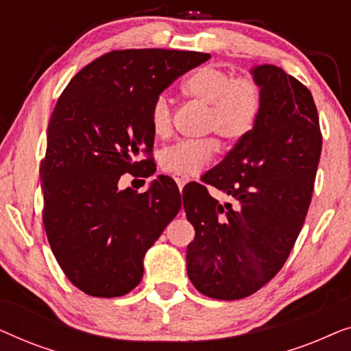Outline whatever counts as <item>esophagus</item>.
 <instances>
[{
    "instance_id": "esophagus-1",
    "label": "esophagus",
    "mask_w": 351,
    "mask_h": 351,
    "mask_svg": "<svg viewBox=\"0 0 351 351\" xmlns=\"http://www.w3.org/2000/svg\"><path fill=\"white\" fill-rule=\"evenodd\" d=\"M174 180H176L177 186H179V190L184 189L186 182H189V179H186V177H182V176H174Z\"/></svg>"
}]
</instances>
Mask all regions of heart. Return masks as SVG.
<instances>
[{"label":"heart","instance_id":"1","mask_svg":"<svg viewBox=\"0 0 351 351\" xmlns=\"http://www.w3.org/2000/svg\"><path fill=\"white\" fill-rule=\"evenodd\" d=\"M190 99L209 107L206 131L220 137L238 141L256 126L262 110V88L254 78H237L232 71L206 65L195 70L182 86ZM150 126L156 137H165L172 128V102L166 94L156 95L150 107ZM215 138L182 141L165 148L160 165L172 174L190 177L199 174L213 161L217 152Z\"/></svg>","mask_w":351,"mask_h":351}]
</instances>
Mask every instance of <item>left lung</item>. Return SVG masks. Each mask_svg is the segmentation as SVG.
I'll list each match as a JSON object with an SVG mask.
<instances>
[{"mask_svg":"<svg viewBox=\"0 0 351 351\" xmlns=\"http://www.w3.org/2000/svg\"><path fill=\"white\" fill-rule=\"evenodd\" d=\"M262 88L256 126L203 177L227 195L186 185L184 209L195 227L186 273L201 294L237 300L265 286L289 257L313 193L321 156L313 95L280 66L251 69Z\"/></svg>","mask_w":351,"mask_h":351,"instance_id":"left-lung-1","label":"left lung"}]
</instances>
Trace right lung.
I'll use <instances>...</instances> for the list:
<instances>
[{"label":"right lung","mask_w":351,"mask_h":351,"mask_svg":"<svg viewBox=\"0 0 351 351\" xmlns=\"http://www.w3.org/2000/svg\"><path fill=\"white\" fill-rule=\"evenodd\" d=\"M209 54L112 51L73 76L47 126L40 177L47 241L66 278L94 297L131 292L143 257L182 208L176 182L158 176L145 193L119 190L123 174L148 177L156 95Z\"/></svg>","instance_id":"right-lung-1"}]
</instances>
